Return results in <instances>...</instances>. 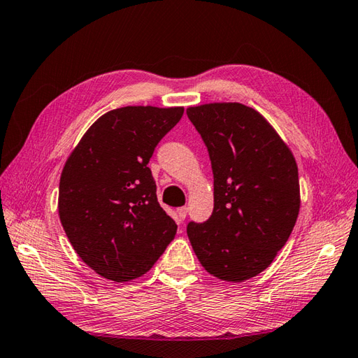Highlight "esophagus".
<instances>
[{
    "label": "esophagus",
    "instance_id": "34e87169",
    "mask_svg": "<svg viewBox=\"0 0 358 358\" xmlns=\"http://www.w3.org/2000/svg\"><path fill=\"white\" fill-rule=\"evenodd\" d=\"M186 215H187V208H178L177 209V222L178 223H183Z\"/></svg>",
    "mask_w": 358,
    "mask_h": 358
}]
</instances>
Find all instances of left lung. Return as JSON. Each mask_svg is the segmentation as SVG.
Wrapping results in <instances>:
<instances>
[{
	"label": "left lung",
	"mask_w": 358,
	"mask_h": 358,
	"mask_svg": "<svg viewBox=\"0 0 358 358\" xmlns=\"http://www.w3.org/2000/svg\"><path fill=\"white\" fill-rule=\"evenodd\" d=\"M214 173V210L189 222L187 237L203 268L240 283L263 272L286 245L300 209L292 152L260 113L240 103L189 108Z\"/></svg>",
	"instance_id": "left-lung-1"
}]
</instances>
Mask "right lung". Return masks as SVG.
<instances>
[{
    "instance_id": "1",
    "label": "right lung",
    "mask_w": 358,
    "mask_h": 358,
    "mask_svg": "<svg viewBox=\"0 0 358 358\" xmlns=\"http://www.w3.org/2000/svg\"><path fill=\"white\" fill-rule=\"evenodd\" d=\"M183 108L127 106L104 113L67 158L58 212L75 252L112 281L146 273L177 234L157 200L149 159Z\"/></svg>"
}]
</instances>
